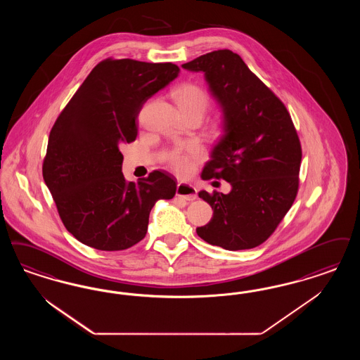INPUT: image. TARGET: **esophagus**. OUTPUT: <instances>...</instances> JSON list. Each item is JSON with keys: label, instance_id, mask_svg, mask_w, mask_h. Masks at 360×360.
Segmentation results:
<instances>
[{"label": "esophagus", "instance_id": "esophagus-1", "mask_svg": "<svg viewBox=\"0 0 360 360\" xmlns=\"http://www.w3.org/2000/svg\"><path fill=\"white\" fill-rule=\"evenodd\" d=\"M176 195L182 197L186 201H194L198 197L197 195V188L188 185V184H184V182H179L176 185Z\"/></svg>", "mask_w": 360, "mask_h": 360}]
</instances>
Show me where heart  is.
<instances>
[{"label": "heart", "mask_w": 360, "mask_h": 360, "mask_svg": "<svg viewBox=\"0 0 360 360\" xmlns=\"http://www.w3.org/2000/svg\"><path fill=\"white\" fill-rule=\"evenodd\" d=\"M173 98L176 101L182 114L200 112L203 115L209 105V95L201 86L195 83H184L173 91ZM202 148L197 143L176 146L166 155L169 167L179 176H187L193 173L195 163L202 158Z\"/></svg>", "instance_id": "obj_1"}]
</instances>
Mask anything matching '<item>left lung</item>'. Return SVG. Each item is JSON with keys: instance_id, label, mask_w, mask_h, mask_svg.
<instances>
[{"instance_id": "8db88e82", "label": "left lung", "mask_w": 360, "mask_h": 360, "mask_svg": "<svg viewBox=\"0 0 360 360\" xmlns=\"http://www.w3.org/2000/svg\"><path fill=\"white\" fill-rule=\"evenodd\" d=\"M201 71L224 111V132L203 179H225L229 194L198 193L213 209L197 228L209 244L226 250L265 243L297 195L302 144L287 107L231 49H218L182 65Z\"/></svg>"}]
</instances>
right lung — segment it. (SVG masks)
<instances>
[{"label":"right lung","mask_w":360,"mask_h":360,"mask_svg":"<svg viewBox=\"0 0 360 360\" xmlns=\"http://www.w3.org/2000/svg\"><path fill=\"white\" fill-rule=\"evenodd\" d=\"M173 63L108 58L86 76L49 132L43 176L65 229L98 250H124L142 241L158 200L176 182L154 170L126 181L119 147L136 139L144 103L178 76Z\"/></svg>","instance_id":"right-lung-1"}]
</instances>
